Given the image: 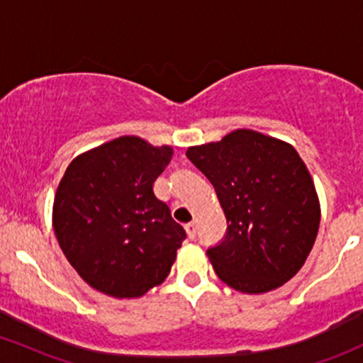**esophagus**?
<instances>
[{
    "label": "esophagus",
    "instance_id": "34e87169",
    "mask_svg": "<svg viewBox=\"0 0 363 363\" xmlns=\"http://www.w3.org/2000/svg\"><path fill=\"white\" fill-rule=\"evenodd\" d=\"M184 228H186V233H188L189 238H191V240L196 238V224L189 223V224H186Z\"/></svg>",
    "mask_w": 363,
    "mask_h": 363
}]
</instances>
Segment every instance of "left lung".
Segmentation results:
<instances>
[{"label": "left lung", "instance_id": "1", "mask_svg": "<svg viewBox=\"0 0 363 363\" xmlns=\"http://www.w3.org/2000/svg\"><path fill=\"white\" fill-rule=\"evenodd\" d=\"M186 156L211 181L226 216V235L207 249L217 277L247 294L291 280L320 226L315 184L297 151L259 132L235 130Z\"/></svg>", "mask_w": 363, "mask_h": 363}]
</instances>
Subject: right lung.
<instances>
[{
    "instance_id": "add662e5",
    "label": "right lung",
    "mask_w": 363,
    "mask_h": 363,
    "mask_svg": "<svg viewBox=\"0 0 363 363\" xmlns=\"http://www.w3.org/2000/svg\"><path fill=\"white\" fill-rule=\"evenodd\" d=\"M172 147L120 137L79 155L53 201V230L67 261L97 291L139 297L160 285L186 231L152 191Z\"/></svg>"
}]
</instances>
